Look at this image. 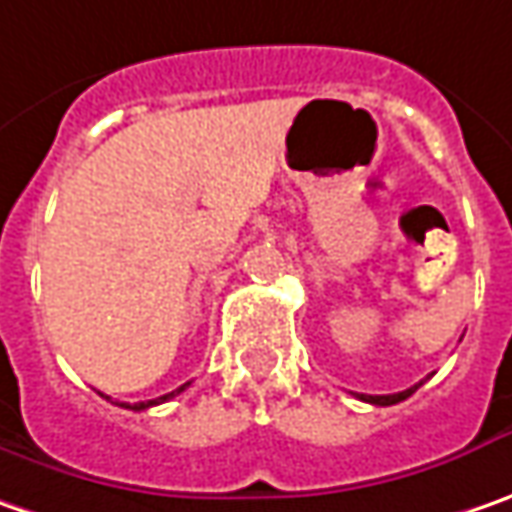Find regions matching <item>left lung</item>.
<instances>
[{
    "instance_id": "obj_1",
    "label": "left lung",
    "mask_w": 512,
    "mask_h": 512,
    "mask_svg": "<svg viewBox=\"0 0 512 512\" xmlns=\"http://www.w3.org/2000/svg\"><path fill=\"white\" fill-rule=\"evenodd\" d=\"M421 384H424V381H421ZM421 384H415V387L404 389V392H395V395H364V392H361V395L355 392V395H358L361 401H367V404H375V407H392V404H398V401L410 398L412 392L421 387Z\"/></svg>"
}]
</instances>
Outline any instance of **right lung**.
<instances>
[{"instance_id": "add662e5", "label": "right lung", "mask_w": 512, "mask_h": 512, "mask_svg": "<svg viewBox=\"0 0 512 512\" xmlns=\"http://www.w3.org/2000/svg\"><path fill=\"white\" fill-rule=\"evenodd\" d=\"M189 387V384H183L180 389H174V392H168V395H160V398H154V401H140V404H120V407H125V410H148V407H154V404H163V401H168V398H174V395H180L183 389ZM108 398V395H105Z\"/></svg>"}]
</instances>
